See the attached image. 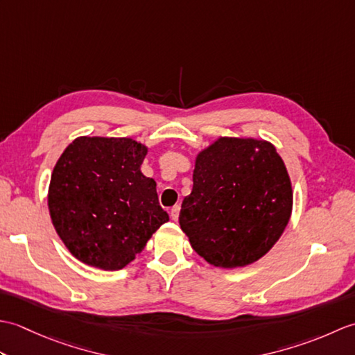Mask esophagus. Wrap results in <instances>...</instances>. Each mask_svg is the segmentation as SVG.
Returning <instances> with one entry per match:
<instances>
[{"mask_svg":"<svg viewBox=\"0 0 355 355\" xmlns=\"http://www.w3.org/2000/svg\"><path fill=\"white\" fill-rule=\"evenodd\" d=\"M178 214H180V206H173L171 209V218H172L173 221L178 220Z\"/></svg>","mask_w":355,"mask_h":355,"instance_id":"1","label":"esophagus"}]
</instances>
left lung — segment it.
Wrapping results in <instances>:
<instances>
[{"label": "left lung", "instance_id": "left-lung-1", "mask_svg": "<svg viewBox=\"0 0 355 355\" xmlns=\"http://www.w3.org/2000/svg\"><path fill=\"white\" fill-rule=\"evenodd\" d=\"M291 209V182L276 148L266 140L220 137L197 155L178 221L201 258L236 268L277 243Z\"/></svg>", "mask_w": 355, "mask_h": 355}]
</instances>
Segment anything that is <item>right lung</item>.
I'll return each instance as SVG.
<instances>
[{"label": "right lung", "mask_w": 355, "mask_h": 355, "mask_svg": "<svg viewBox=\"0 0 355 355\" xmlns=\"http://www.w3.org/2000/svg\"><path fill=\"white\" fill-rule=\"evenodd\" d=\"M148 148L128 137H78L53 169L49 210L80 262L114 271L135 259L169 215L141 173Z\"/></svg>", "instance_id": "right-lung-1"}]
</instances>
